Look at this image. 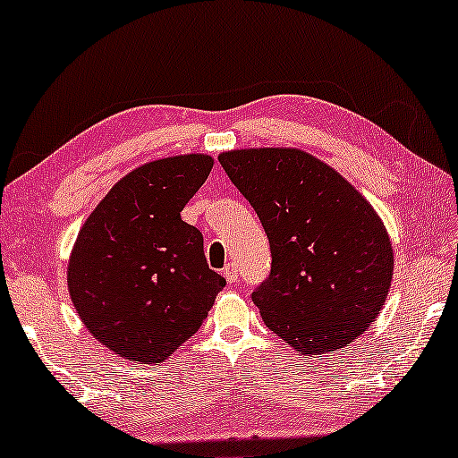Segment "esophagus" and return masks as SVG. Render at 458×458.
Instances as JSON below:
<instances>
[{
    "label": "esophagus",
    "instance_id": "obj_1",
    "mask_svg": "<svg viewBox=\"0 0 458 458\" xmlns=\"http://www.w3.org/2000/svg\"><path fill=\"white\" fill-rule=\"evenodd\" d=\"M224 277H226L228 283H238L241 275H238V268L234 263H228L226 267H224Z\"/></svg>",
    "mask_w": 458,
    "mask_h": 458
}]
</instances>
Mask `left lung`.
<instances>
[{"label":"left lung","mask_w":458,"mask_h":458,"mask_svg":"<svg viewBox=\"0 0 458 458\" xmlns=\"http://www.w3.org/2000/svg\"><path fill=\"white\" fill-rule=\"evenodd\" d=\"M217 161L271 246V273L252 292L267 328L301 354L351 344L386 306L394 275V250L375 209L301 150H234Z\"/></svg>","instance_id":"left-lung-1"}]
</instances>
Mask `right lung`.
Wrapping results in <instances>:
<instances>
[{"label":"right lung","mask_w":458,"mask_h":458,"mask_svg":"<svg viewBox=\"0 0 458 458\" xmlns=\"http://www.w3.org/2000/svg\"><path fill=\"white\" fill-rule=\"evenodd\" d=\"M212 166L206 155L138 166L79 232L67 277L72 306L87 330L120 357L169 359L199 330L226 285L208 267L201 232L181 220Z\"/></svg>","instance_id":"add662e5"}]
</instances>
